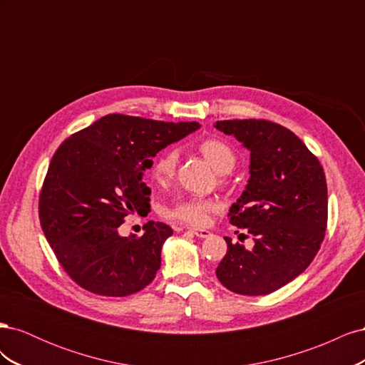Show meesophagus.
<instances>
[{
  "label": "esophagus",
  "instance_id": "obj_1",
  "mask_svg": "<svg viewBox=\"0 0 365 365\" xmlns=\"http://www.w3.org/2000/svg\"><path fill=\"white\" fill-rule=\"evenodd\" d=\"M190 233L195 235L196 237H201V239L210 236V231L208 230H201V228H190Z\"/></svg>",
  "mask_w": 365,
  "mask_h": 365
}]
</instances>
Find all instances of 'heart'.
I'll use <instances>...</instances> for the list:
<instances>
[{
	"label": "heart",
	"mask_w": 365,
	"mask_h": 365,
	"mask_svg": "<svg viewBox=\"0 0 365 365\" xmlns=\"http://www.w3.org/2000/svg\"><path fill=\"white\" fill-rule=\"evenodd\" d=\"M197 150L202 157L213 165L219 173H228L235 169L237 155L235 149L227 141L207 137L197 141ZM178 165V152L175 149H165L153 161L152 175L157 182L165 184L172 181ZM216 210V202L204 197H185L175 205L165 210V217L180 220V222L189 225H204L208 220V215Z\"/></svg>",
	"instance_id": "b5f03b06"
}]
</instances>
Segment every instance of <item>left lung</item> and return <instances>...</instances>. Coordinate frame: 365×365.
I'll return each mask as SVG.
<instances>
[{
	"label": "left lung",
	"instance_id": "obj_1",
	"mask_svg": "<svg viewBox=\"0 0 365 365\" xmlns=\"http://www.w3.org/2000/svg\"><path fill=\"white\" fill-rule=\"evenodd\" d=\"M216 129L251 152L250 181L230 208V224L245 228L254 248L225 237L216 277L242 295H267L298 277L317 256L327 227L323 165L292 130L268 120H222Z\"/></svg>",
	"mask_w": 365,
	"mask_h": 365
}]
</instances>
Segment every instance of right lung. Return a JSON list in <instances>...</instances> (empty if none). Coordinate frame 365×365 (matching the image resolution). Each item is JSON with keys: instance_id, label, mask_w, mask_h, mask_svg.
Segmentation results:
<instances>
[{"instance_id": "add662e5", "label": "right lung", "mask_w": 365, "mask_h": 365, "mask_svg": "<svg viewBox=\"0 0 365 365\" xmlns=\"http://www.w3.org/2000/svg\"><path fill=\"white\" fill-rule=\"evenodd\" d=\"M196 129V121L109 114L54 152L39 193V220L54 256L81 288L126 297L155 279L173 230L149 220L143 236L121 237L118 227L130 213L150 212L143 173L152 157Z\"/></svg>"}]
</instances>
